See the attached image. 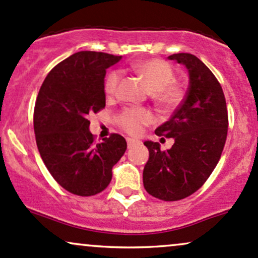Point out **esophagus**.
Masks as SVG:
<instances>
[{
	"label": "esophagus",
	"instance_id": "1",
	"mask_svg": "<svg viewBox=\"0 0 258 258\" xmlns=\"http://www.w3.org/2000/svg\"><path fill=\"white\" fill-rule=\"evenodd\" d=\"M139 143H140V141L135 140V139H132V138L126 139V144H128V147L134 146V145H137V144H139Z\"/></svg>",
	"mask_w": 258,
	"mask_h": 258
}]
</instances>
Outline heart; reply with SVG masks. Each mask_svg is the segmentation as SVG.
<instances>
[{
  "instance_id": "1",
  "label": "heart",
  "mask_w": 258,
  "mask_h": 258,
  "mask_svg": "<svg viewBox=\"0 0 258 258\" xmlns=\"http://www.w3.org/2000/svg\"><path fill=\"white\" fill-rule=\"evenodd\" d=\"M137 73L145 80L151 90L156 91L155 98L163 108H174L181 102L184 90L174 83V69L164 59H145L133 66ZM120 80V72L112 71L107 75L105 91L108 96L117 94ZM152 120V114L146 109L125 108L118 117L119 125L129 134H139L144 125Z\"/></svg>"
}]
</instances>
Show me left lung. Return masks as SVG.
<instances>
[{
    "mask_svg": "<svg viewBox=\"0 0 258 258\" xmlns=\"http://www.w3.org/2000/svg\"><path fill=\"white\" fill-rule=\"evenodd\" d=\"M186 67L189 88L169 120L155 130L158 137L174 139L172 149L145 141L150 157L143 179L146 191L163 201L192 195L213 172L224 149L228 109L222 86L215 74L191 53L168 57Z\"/></svg>",
    "mask_w": 258,
    "mask_h": 258,
    "instance_id": "left-lung-1",
    "label": "left lung"
}]
</instances>
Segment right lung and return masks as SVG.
<instances>
[{
	"label": "right lung",
	"instance_id": "obj_1",
	"mask_svg": "<svg viewBox=\"0 0 258 258\" xmlns=\"http://www.w3.org/2000/svg\"><path fill=\"white\" fill-rule=\"evenodd\" d=\"M121 56L80 51L58 63L43 80L34 108V132L43 163L67 191L92 196L103 191L112 168L126 150L119 134L96 143L89 114L106 106L105 75Z\"/></svg>",
	"mask_w": 258,
	"mask_h": 258
}]
</instances>
